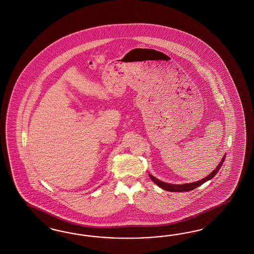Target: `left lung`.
Segmentation results:
<instances>
[{"label": "left lung", "mask_w": 254, "mask_h": 254, "mask_svg": "<svg viewBox=\"0 0 254 254\" xmlns=\"http://www.w3.org/2000/svg\"><path fill=\"white\" fill-rule=\"evenodd\" d=\"M225 158H226V156L224 155V157L222 158L220 163L217 165V167H216V168L213 170V172L211 173L208 177L204 178V179L198 181V182H195V183L179 184V185H178V184H169V183H163V182H161V181H159L158 179L154 178L152 175H150V178H151V180H152L153 182L156 183L158 186H160L161 188H163V189L166 190V191H169V192H188V191H191V190H193V189H195L196 187L202 185L203 183H206L207 181L213 179V177L219 171L220 167L222 166Z\"/></svg>", "instance_id": "left-lung-1"}]
</instances>
